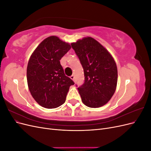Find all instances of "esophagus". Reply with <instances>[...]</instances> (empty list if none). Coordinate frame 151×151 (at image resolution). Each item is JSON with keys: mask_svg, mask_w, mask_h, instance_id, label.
Returning a JSON list of instances; mask_svg holds the SVG:
<instances>
[{"mask_svg": "<svg viewBox=\"0 0 151 151\" xmlns=\"http://www.w3.org/2000/svg\"><path fill=\"white\" fill-rule=\"evenodd\" d=\"M70 79L72 80V81H75V76H74V75H72L71 76H70Z\"/></svg>", "mask_w": 151, "mask_h": 151, "instance_id": "34e87169", "label": "esophagus"}]
</instances>
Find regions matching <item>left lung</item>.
<instances>
[{
    "label": "left lung",
    "mask_w": 151,
    "mask_h": 151,
    "mask_svg": "<svg viewBox=\"0 0 151 151\" xmlns=\"http://www.w3.org/2000/svg\"><path fill=\"white\" fill-rule=\"evenodd\" d=\"M71 46L84 69V82L77 88L82 101L90 108L103 106L115 92L118 72L115 60L91 37L79 40Z\"/></svg>",
    "instance_id": "1"
}]
</instances>
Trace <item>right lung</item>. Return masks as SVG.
<instances>
[{"mask_svg":"<svg viewBox=\"0 0 151 151\" xmlns=\"http://www.w3.org/2000/svg\"><path fill=\"white\" fill-rule=\"evenodd\" d=\"M71 48L55 36L45 39L31 55L27 67V81L32 96L41 106L55 108L65 103L74 83L65 75L61 58Z\"/></svg>","mask_w":151,"mask_h":151,"instance_id":"1","label":"right lung"}]
</instances>
